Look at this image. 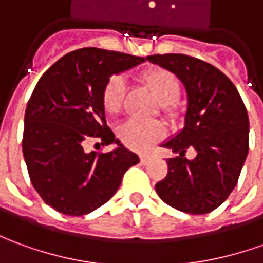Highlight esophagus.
<instances>
[{
	"label": "esophagus",
	"instance_id": "obj_1",
	"mask_svg": "<svg viewBox=\"0 0 263 263\" xmlns=\"http://www.w3.org/2000/svg\"><path fill=\"white\" fill-rule=\"evenodd\" d=\"M139 160H141V164H146V162L149 161L151 158H149V155H141V157H139Z\"/></svg>",
	"mask_w": 263,
	"mask_h": 263
}]
</instances>
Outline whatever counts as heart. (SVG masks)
I'll list each match as a JSON object with an SVG mask.
<instances>
[{
    "instance_id": "b5f03b06",
    "label": "heart",
    "mask_w": 263,
    "mask_h": 263,
    "mask_svg": "<svg viewBox=\"0 0 263 263\" xmlns=\"http://www.w3.org/2000/svg\"><path fill=\"white\" fill-rule=\"evenodd\" d=\"M142 80L148 89L161 103V108L171 114L174 110V102L180 96L181 85L176 74L164 69H151L144 73ZM125 93H126V82L122 76H112L108 80L102 93L103 106L109 114H117L122 108ZM164 135V126L157 121H138L129 119L119 128V137L128 146L134 149L144 151L153 145Z\"/></svg>"
}]
</instances>
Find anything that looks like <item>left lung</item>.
<instances>
[{
	"mask_svg": "<svg viewBox=\"0 0 263 263\" xmlns=\"http://www.w3.org/2000/svg\"><path fill=\"white\" fill-rule=\"evenodd\" d=\"M176 74L187 93L183 128L161 146L178 153L167 158L168 174L155 192L168 206L190 214L217 209L235 189L249 151V118L230 79L219 69L185 54L146 57ZM187 147L196 151L189 160Z\"/></svg>",
	"mask_w": 263,
	"mask_h": 263,
	"instance_id": "1",
	"label": "left lung"
}]
</instances>
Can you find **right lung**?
Returning a JSON list of instances; mask_svg holds the SVG:
<instances>
[{
    "label": "right lung",
    "mask_w": 263,
    "mask_h": 263,
    "mask_svg": "<svg viewBox=\"0 0 263 263\" xmlns=\"http://www.w3.org/2000/svg\"><path fill=\"white\" fill-rule=\"evenodd\" d=\"M144 57L86 47L71 51L35 85L24 117L23 154L34 189L46 204L83 216L118 192L139 157L106 126L103 89L112 74L144 63ZM115 145L106 155L86 153L87 139Z\"/></svg>",
    "instance_id": "1"
}]
</instances>
